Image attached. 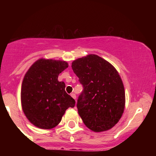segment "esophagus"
<instances>
[{"mask_svg":"<svg viewBox=\"0 0 156 156\" xmlns=\"http://www.w3.org/2000/svg\"><path fill=\"white\" fill-rule=\"evenodd\" d=\"M70 95H71V97H72V98H73V99H75V100L76 99V94H74V93H72V94H71Z\"/></svg>","mask_w":156,"mask_h":156,"instance_id":"34e87169","label":"esophagus"}]
</instances>
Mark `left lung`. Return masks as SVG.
<instances>
[{
  "label": "left lung",
  "instance_id": "8db88e82",
  "mask_svg": "<svg viewBox=\"0 0 156 156\" xmlns=\"http://www.w3.org/2000/svg\"><path fill=\"white\" fill-rule=\"evenodd\" d=\"M72 68L83 87L77 108L84 124L94 132L112 129L125 105L124 85L117 70L95 54L73 61Z\"/></svg>",
  "mask_w": 156,
  "mask_h": 156
}]
</instances>
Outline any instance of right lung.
Segmentation results:
<instances>
[{"instance_id":"right-lung-1","label":"right lung","mask_w":156,"mask_h":156,"mask_svg":"<svg viewBox=\"0 0 156 156\" xmlns=\"http://www.w3.org/2000/svg\"><path fill=\"white\" fill-rule=\"evenodd\" d=\"M65 61L39 58L31 66L21 87L23 113L31 124L51 129L59 124L68 108L76 101L65 92V83L58 77L68 67Z\"/></svg>"}]
</instances>
